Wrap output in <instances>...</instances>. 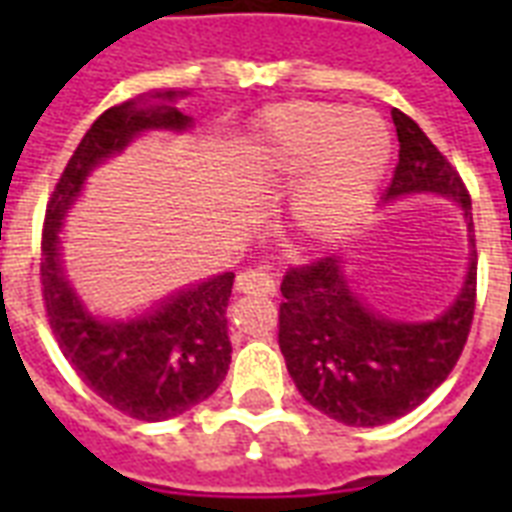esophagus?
<instances>
[{"mask_svg":"<svg viewBox=\"0 0 512 512\" xmlns=\"http://www.w3.org/2000/svg\"><path fill=\"white\" fill-rule=\"evenodd\" d=\"M236 292H241V295H273L276 281L263 268H247L236 276Z\"/></svg>","mask_w":512,"mask_h":512,"instance_id":"obj_1","label":"esophagus"}]
</instances>
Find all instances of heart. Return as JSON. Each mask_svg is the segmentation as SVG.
I'll use <instances>...</instances> for the list:
<instances>
[{"label": "heart", "mask_w": 512, "mask_h": 512, "mask_svg": "<svg viewBox=\"0 0 512 512\" xmlns=\"http://www.w3.org/2000/svg\"><path fill=\"white\" fill-rule=\"evenodd\" d=\"M249 159L263 180H295L292 217L319 244L340 241L361 223L390 162L380 116L324 100L268 106L249 132Z\"/></svg>", "instance_id": "heart-1"}]
</instances>
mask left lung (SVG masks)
<instances>
[{
  "mask_svg": "<svg viewBox=\"0 0 512 512\" xmlns=\"http://www.w3.org/2000/svg\"><path fill=\"white\" fill-rule=\"evenodd\" d=\"M398 164L385 201L438 193L462 207L473 231L470 193L420 124L393 108ZM468 276L438 319L396 321L366 308L348 284L340 257L289 268L281 281L279 348L289 377L311 406L353 428H374L420 406L457 364L476 311V239Z\"/></svg>",
  "mask_w": 512,
  "mask_h": 512,
  "instance_id": "1",
  "label": "left lung"
}]
</instances>
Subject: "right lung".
<instances>
[{"label": "right lung", "mask_w": 512, "mask_h": 512, "mask_svg": "<svg viewBox=\"0 0 512 512\" xmlns=\"http://www.w3.org/2000/svg\"><path fill=\"white\" fill-rule=\"evenodd\" d=\"M180 95L156 92L154 106L127 100L103 111L68 159L47 204L42 231V297L63 356L106 404L146 422L188 412L225 380L231 364L225 308L233 273L175 292L138 319H95L63 273L58 233L68 207L98 164L122 154L140 132L191 127V116L172 106Z\"/></svg>", "instance_id": "1"}]
</instances>
